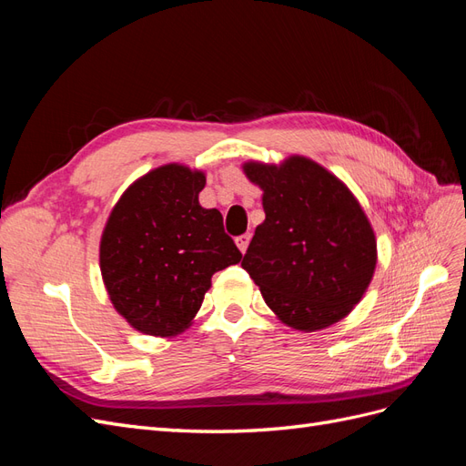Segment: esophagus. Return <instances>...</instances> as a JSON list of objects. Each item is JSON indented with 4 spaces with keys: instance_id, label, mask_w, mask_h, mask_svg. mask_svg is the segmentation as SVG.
<instances>
[{
    "instance_id": "obj_1",
    "label": "esophagus",
    "mask_w": 466,
    "mask_h": 466,
    "mask_svg": "<svg viewBox=\"0 0 466 466\" xmlns=\"http://www.w3.org/2000/svg\"><path fill=\"white\" fill-rule=\"evenodd\" d=\"M248 243H250V233H245V235H238L237 237V247H238V250H241V252L247 250Z\"/></svg>"
}]
</instances>
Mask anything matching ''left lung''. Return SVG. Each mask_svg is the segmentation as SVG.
Segmentation results:
<instances>
[{
    "mask_svg": "<svg viewBox=\"0 0 466 466\" xmlns=\"http://www.w3.org/2000/svg\"><path fill=\"white\" fill-rule=\"evenodd\" d=\"M264 190L266 219L241 266L266 305L289 327L319 330L346 317L368 289L377 245L351 192L305 157L284 165L247 163Z\"/></svg>",
    "mask_w": 466,
    "mask_h": 466,
    "instance_id": "obj_1",
    "label": "left lung"
}]
</instances>
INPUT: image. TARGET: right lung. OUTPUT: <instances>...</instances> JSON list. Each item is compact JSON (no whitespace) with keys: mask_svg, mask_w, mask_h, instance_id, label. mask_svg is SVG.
Here are the masks:
<instances>
[{"mask_svg":"<svg viewBox=\"0 0 466 466\" xmlns=\"http://www.w3.org/2000/svg\"><path fill=\"white\" fill-rule=\"evenodd\" d=\"M200 171L165 165L122 194L101 238V272L116 311L151 336L185 330L211 276L241 260L218 209L198 194Z\"/></svg>","mask_w":466,"mask_h":466,"instance_id":"obj_1","label":"right lung"}]
</instances>
